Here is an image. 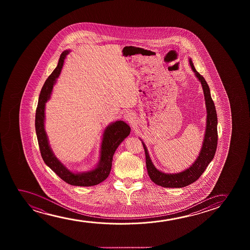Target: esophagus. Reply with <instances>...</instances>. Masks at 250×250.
Returning <instances> with one entry per match:
<instances>
[{"label":"esophagus","instance_id":"1","mask_svg":"<svg viewBox=\"0 0 250 250\" xmlns=\"http://www.w3.org/2000/svg\"><path fill=\"white\" fill-rule=\"evenodd\" d=\"M125 119L128 121L129 123H132L134 121L133 114L131 113H126L125 114Z\"/></svg>","mask_w":250,"mask_h":250}]
</instances>
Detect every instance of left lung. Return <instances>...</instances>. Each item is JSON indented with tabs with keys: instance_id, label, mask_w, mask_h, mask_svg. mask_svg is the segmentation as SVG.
I'll use <instances>...</instances> for the list:
<instances>
[{
	"instance_id": "8db88e82",
	"label": "left lung",
	"mask_w": 250,
	"mask_h": 250,
	"mask_svg": "<svg viewBox=\"0 0 250 250\" xmlns=\"http://www.w3.org/2000/svg\"><path fill=\"white\" fill-rule=\"evenodd\" d=\"M189 64L193 72H195L196 78L199 79L202 86L205 97L206 106H207V126H206L205 137L202 144V149L199 156L192 164L190 167L185 171L178 173H164L155 168L151 161L149 154L147 153V147L144 142L145 156H146V167L147 173L151 180L155 185H160L165 188H182L196 181L201 175L204 172L209 163L212 161L215 154L217 144H218V119L216 113L215 106L211 97L210 89L205 79L195 70L194 64L192 63L191 59H189Z\"/></svg>"
}]
</instances>
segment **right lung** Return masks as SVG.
I'll use <instances>...</instances> for the list:
<instances>
[{"instance_id":"obj_1","label":"right lung","mask_w":250,"mask_h":250,"mask_svg":"<svg viewBox=\"0 0 250 250\" xmlns=\"http://www.w3.org/2000/svg\"><path fill=\"white\" fill-rule=\"evenodd\" d=\"M66 51L68 52H66ZM68 53L69 50H65L62 53L56 68L45 81L44 84L42 88L38 99V107L36 110L35 127L42 158L45 164L48 167L51 168L62 180H64L69 185L89 187L98 185L108 177L112 168L114 152L117 147H119V145L125 140V138L129 136L130 128L122 120L116 121L106 127L103 133L99 164L91 171L79 173L72 172L55 157L48 144V137L44 129L45 103L50 98L53 87L56 82V79H58L61 74L65 56L68 55Z\"/></svg>"}]
</instances>
